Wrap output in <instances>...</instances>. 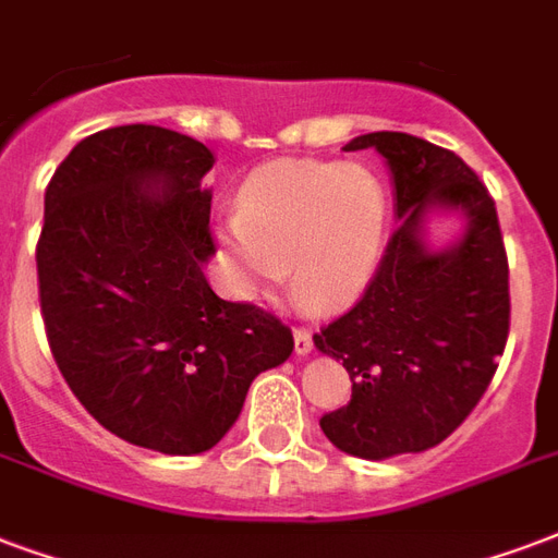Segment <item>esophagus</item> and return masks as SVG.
<instances>
[{
	"instance_id": "34e87169",
	"label": "esophagus",
	"mask_w": 558,
	"mask_h": 558,
	"mask_svg": "<svg viewBox=\"0 0 558 558\" xmlns=\"http://www.w3.org/2000/svg\"><path fill=\"white\" fill-rule=\"evenodd\" d=\"M314 347V338H312V329H305V326H296L294 329V350L296 355H308Z\"/></svg>"
}]
</instances>
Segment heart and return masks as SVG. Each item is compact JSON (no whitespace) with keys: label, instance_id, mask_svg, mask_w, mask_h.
I'll return each mask as SVG.
<instances>
[{"label":"heart","instance_id":"1","mask_svg":"<svg viewBox=\"0 0 558 558\" xmlns=\"http://www.w3.org/2000/svg\"><path fill=\"white\" fill-rule=\"evenodd\" d=\"M388 199L367 167L276 161L244 184L223 229L234 288L267 294L282 282L314 312L350 305L371 282L385 246Z\"/></svg>","mask_w":558,"mask_h":558}]
</instances>
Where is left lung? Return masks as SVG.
<instances>
[{"label": "left lung", "mask_w": 558, "mask_h": 558, "mask_svg": "<svg viewBox=\"0 0 558 558\" xmlns=\"http://www.w3.org/2000/svg\"><path fill=\"white\" fill-rule=\"evenodd\" d=\"M388 158L400 223L364 294L314 332L341 359L353 397L326 412V438L359 459L423 453L456 433L497 374L509 338V258L488 187L450 149L405 132H371L347 149ZM462 207L463 241L426 254L429 207Z\"/></svg>", "instance_id": "obj_1"}]
</instances>
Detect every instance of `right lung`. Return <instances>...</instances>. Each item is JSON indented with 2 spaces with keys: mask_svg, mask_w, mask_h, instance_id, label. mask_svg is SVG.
<instances>
[{
  "mask_svg": "<svg viewBox=\"0 0 558 558\" xmlns=\"http://www.w3.org/2000/svg\"><path fill=\"white\" fill-rule=\"evenodd\" d=\"M211 165L208 146L173 129H102L46 184L35 250L46 341L70 391L108 433L170 456L211 450L255 376L294 353L276 314L205 282Z\"/></svg>",
  "mask_w": 558,
  "mask_h": 558,
  "instance_id": "1",
  "label": "right lung"
}]
</instances>
